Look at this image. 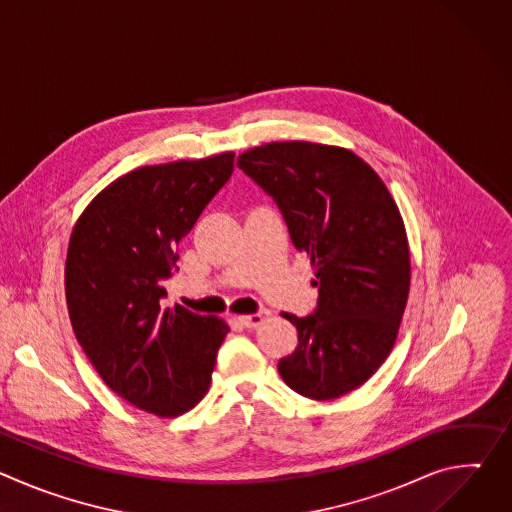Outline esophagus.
<instances>
[{"instance_id": "obj_1", "label": "esophagus", "mask_w": 512, "mask_h": 512, "mask_svg": "<svg viewBox=\"0 0 512 512\" xmlns=\"http://www.w3.org/2000/svg\"><path fill=\"white\" fill-rule=\"evenodd\" d=\"M271 314L267 312V310H261V312H257V314H249V316H239V322L243 324V326H247V328H255V326H259V324H263L267 318H269Z\"/></svg>"}]
</instances>
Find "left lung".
I'll return each mask as SVG.
<instances>
[{
    "label": "left lung",
    "mask_w": 512,
    "mask_h": 512,
    "mask_svg": "<svg viewBox=\"0 0 512 512\" xmlns=\"http://www.w3.org/2000/svg\"><path fill=\"white\" fill-rule=\"evenodd\" d=\"M237 166L273 196L316 273V312L281 314L300 342L279 375L308 399L342 397L377 373L397 340L411 283L399 206L379 174L338 145L271 141Z\"/></svg>",
    "instance_id": "obj_1"
}]
</instances>
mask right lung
Wrapping results in <instances>:
<instances>
[{"label":"right lung","instance_id":"right-lung-1","mask_svg":"<svg viewBox=\"0 0 512 512\" xmlns=\"http://www.w3.org/2000/svg\"><path fill=\"white\" fill-rule=\"evenodd\" d=\"M235 154L141 166L103 188L72 227L64 289L72 330L105 385L158 417L208 391L229 324L164 308L178 243L233 174Z\"/></svg>","mask_w":512,"mask_h":512}]
</instances>
